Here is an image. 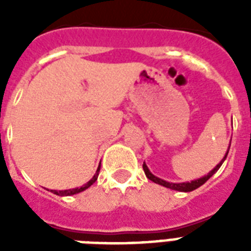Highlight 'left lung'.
<instances>
[{
    "instance_id": "1",
    "label": "left lung",
    "mask_w": 251,
    "mask_h": 251,
    "mask_svg": "<svg viewBox=\"0 0 251 251\" xmlns=\"http://www.w3.org/2000/svg\"><path fill=\"white\" fill-rule=\"evenodd\" d=\"M229 147H230V145H229ZM229 147H228V150H226V155H224V157L222 159V161H220V163H219V164L216 165L214 169H212V171H210L206 176H203V177H201V178L193 179V181H190V182H178V183L168 182V181H165V179H161V178H159V177H156V176H153L152 173L150 172L149 167L146 165V163H143V171H145V173H146V177H147L149 179H151L152 182L159 183V185H161V186L168 187V189H172V190L189 193V191H193V190H195V189H198L199 186H202L203 183L206 182L207 179L210 178V177H212V176H214L215 173L219 171V168L222 167V164L224 163V160L226 159V156H228V152H229Z\"/></svg>"
}]
</instances>
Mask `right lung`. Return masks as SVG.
<instances>
[{
  "label": "right lung",
  "mask_w": 251,
  "mask_h": 251,
  "mask_svg": "<svg viewBox=\"0 0 251 251\" xmlns=\"http://www.w3.org/2000/svg\"><path fill=\"white\" fill-rule=\"evenodd\" d=\"M99 172H100V165H99L98 171H96V173L94 175V177L88 181L87 183H84L83 186L80 187H75V189H69V190H50L53 193V194L56 195H61V197H64V195H74V194H78V193H82V191H84L86 189H88V187L92 185V183H95V181L98 179V176H99Z\"/></svg>",
  "instance_id": "1"
}]
</instances>
